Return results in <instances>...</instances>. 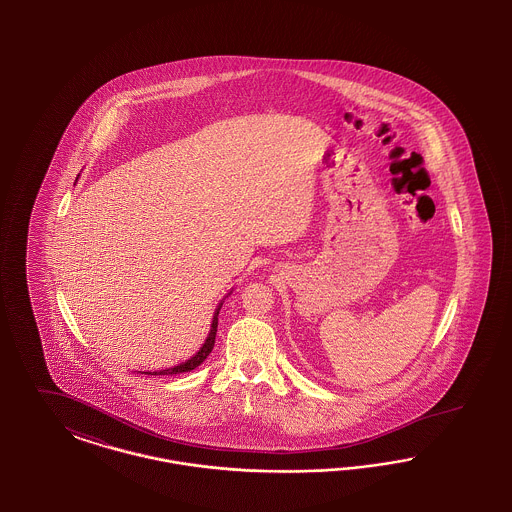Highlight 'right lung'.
Here are the masks:
<instances>
[{
	"label": "right lung",
	"instance_id": "right-lung-1",
	"mask_svg": "<svg viewBox=\"0 0 512 512\" xmlns=\"http://www.w3.org/2000/svg\"><path fill=\"white\" fill-rule=\"evenodd\" d=\"M220 307H222V303L218 305V309L214 311V317H212V324H210V332L209 336H207V340L203 343V347L191 357L190 360H186V362H182V364H178V366H174V368H167V370H157V372H142V374H148V376H174V374H182V372H190L193 368H197L203 360L207 359L210 355V351H212V347H214V340H216V330H218V313H220Z\"/></svg>",
	"mask_w": 512,
	"mask_h": 512
}]
</instances>
